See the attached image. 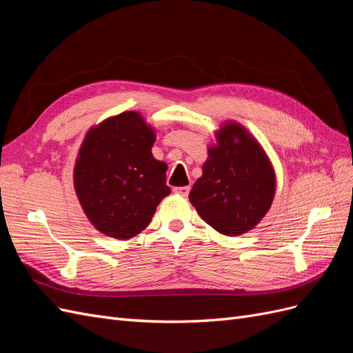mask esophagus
Returning <instances> with one entry per match:
<instances>
[{"instance_id": "34e87169", "label": "esophagus", "mask_w": 353, "mask_h": 353, "mask_svg": "<svg viewBox=\"0 0 353 353\" xmlns=\"http://www.w3.org/2000/svg\"><path fill=\"white\" fill-rule=\"evenodd\" d=\"M174 193L183 196V197H187L188 193H190V187H175L174 188Z\"/></svg>"}]
</instances>
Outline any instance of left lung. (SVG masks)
I'll return each instance as SVG.
<instances>
[{
  "label": "left lung",
  "instance_id": "obj_1",
  "mask_svg": "<svg viewBox=\"0 0 353 353\" xmlns=\"http://www.w3.org/2000/svg\"><path fill=\"white\" fill-rule=\"evenodd\" d=\"M188 197L212 228L236 237L258 225L271 208L275 175L259 143L241 125L225 123Z\"/></svg>",
  "mask_w": 353,
  "mask_h": 353
}]
</instances>
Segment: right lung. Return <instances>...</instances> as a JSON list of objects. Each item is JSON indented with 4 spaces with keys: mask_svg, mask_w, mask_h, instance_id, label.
Instances as JSON below:
<instances>
[{
    "mask_svg": "<svg viewBox=\"0 0 353 353\" xmlns=\"http://www.w3.org/2000/svg\"><path fill=\"white\" fill-rule=\"evenodd\" d=\"M154 138L137 112L110 117L85 137L74 165V190L85 215L105 236H137L170 193L168 166L152 154Z\"/></svg>",
    "mask_w": 353,
    "mask_h": 353,
    "instance_id": "1",
    "label": "right lung"
}]
</instances>
